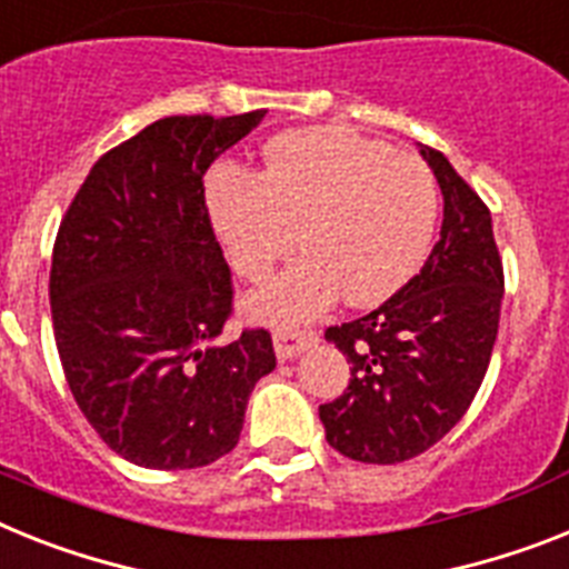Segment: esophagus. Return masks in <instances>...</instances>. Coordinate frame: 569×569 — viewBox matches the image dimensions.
I'll return each mask as SVG.
<instances>
[{"label": "esophagus", "instance_id": "obj_1", "mask_svg": "<svg viewBox=\"0 0 569 569\" xmlns=\"http://www.w3.org/2000/svg\"><path fill=\"white\" fill-rule=\"evenodd\" d=\"M318 343V332H300V329H277L274 332V352L280 361H292V358H298L300 352H307L309 347H315Z\"/></svg>", "mask_w": 569, "mask_h": 569}]
</instances>
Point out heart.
I'll list each match as a JSON object with an SVG mask.
<instances>
[{
    "instance_id": "1",
    "label": "heart",
    "mask_w": 569,
    "mask_h": 569,
    "mask_svg": "<svg viewBox=\"0 0 569 569\" xmlns=\"http://www.w3.org/2000/svg\"><path fill=\"white\" fill-rule=\"evenodd\" d=\"M262 173L222 164L208 208L228 262L262 280L298 242L307 254L242 300L260 323H303L336 307H379L422 266L439 188L422 159L343 127L271 138Z\"/></svg>"
}]
</instances>
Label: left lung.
Returning <instances> with one entry per match:
<instances>
[{"instance_id": "left-lung-1", "label": "left lung", "mask_w": 569, "mask_h": 569, "mask_svg": "<svg viewBox=\"0 0 569 569\" xmlns=\"http://www.w3.org/2000/svg\"><path fill=\"white\" fill-rule=\"evenodd\" d=\"M442 190L439 242L417 277L358 321L327 329L350 385L321 405L327 442L358 462L422 455L469 410L498 338L503 266L491 213L442 152L419 144Z\"/></svg>"}]
</instances>
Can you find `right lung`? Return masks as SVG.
<instances>
[{
	"instance_id": "right-lung-1",
	"label": "right lung",
	"mask_w": 569,
	"mask_h": 569,
	"mask_svg": "<svg viewBox=\"0 0 569 569\" xmlns=\"http://www.w3.org/2000/svg\"><path fill=\"white\" fill-rule=\"evenodd\" d=\"M266 118L170 114L100 156L51 257V318L74 402L144 469H199L240 442L248 396L274 370L266 329L226 341L231 271L204 170Z\"/></svg>"
}]
</instances>
